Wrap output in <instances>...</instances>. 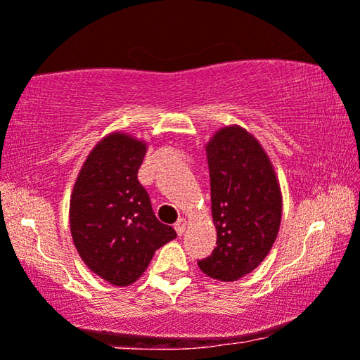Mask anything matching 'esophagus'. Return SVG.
<instances>
[{"mask_svg": "<svg viewBox=\"0 0 360 360\" xmlns=\"http://www.w3.org/2000/svg\"><path fill=\"white\" fill-rule=\"evenodd\" d=\"M185 229H186V219L180 218V219L176 221V223H175V231H176V234L181 236V234L185 233Z\"/></svg>", "mask_w": 360, "mask_h": 360, "instance_id": "obj_1", "label": "esophagus"}]
</instances>
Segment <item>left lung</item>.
<instances>
[{"instance_id": "obj_1", "label": "left lung", "mask_w": 360, "mask_h": 360, "mask_svg": "<svg viewBox=\"0 0 360 360\" xmlns=\"http://www.w3.org/2000/svg\"><path fill=\"white\" fill-rule=\"evenodd\" d=\"M206 157L218 245L198 265L211 278L236 282L272 249L282 221V191L267 152L244 127L216 131Z\"/></svg>"}]
</instances>
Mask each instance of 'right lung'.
I'll return each mask as SVG.
<instances>
[{
    "instance_id": "obj_1",
    "label": "right lung",
    "mask_w": 360,
    "mask_h": 360,
    "mask_svg": "<svg viewBox=\"0 0 360 360\" xmlns=\"http://www.w3.org/2000/svg\"><path fill=\"white\" fill-rule=\"evenodd\" d=\"M147 142L116 131L93 147L70 196V233L86 267L115 287L134 283L155 250L176 238L137 180Z\"/></svg>"
}]
</instances>
